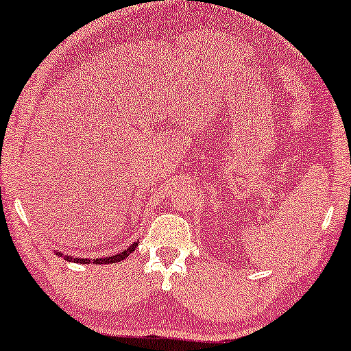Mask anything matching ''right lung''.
<instances>
[{
	"label": "right lung",
	"mask_w": 351,
	"mask_h": 351,
	"mask_svg": "<svg viewBox=\"0 0 351 351\" xmlns=\"http://www.w3.org/2000/svg\"><path fill=\"white\" fill-rule=\"evenodd\" d=\"M136 246H138V241H136V243H133V245L128 246L125 251L117 252V254L111 256V257H100V258H78V257L66 256V254H62V252H59V251H55V254H56L58 257H64V261H67V262H77V263H94V265H101V263H116V262H121V261H123V258H125V257H128V256L132 254V252L134 251V247H136Z\"/></svg>",
	"instance_id": "obj_1"
}]
</instances>
